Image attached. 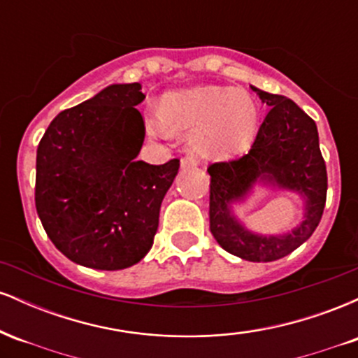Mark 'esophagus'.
Here are the masks:
<instances>
[{
	"instance_id": "esophagus-1",
	"label": "esophagus",
	"mask_w": 358,
	"mask_h": 358,
	"mask_svg": "<svg viewBox=\"0 0 358 358\" xmlns=\"http://www.w3.org/2000/svg\"><path fill=\"white\" fill-rule=\"evenodd\" d=\"M196 165H199V159H196L195 156L188 155V156H185V158H182V168H193Z\"/></svg>"
}]
</instances>
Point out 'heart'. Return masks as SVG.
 Masks as SVG:
<instances>
[{
    "instance_id": "1",
    "label": "heart",
    "mask_w": 358,
    "mask_h": 358,
    "mask_svg": "<svg viewBox=\"0 0 358 358\" xmlns=\"http://www.w3.org/2000/svg\"><path fill=\"white\" fill-rule=\"evenodd\" d=\"M145 121L156 138L193 129V143L203 155L225 156L252 141L259 126V109L245 90L202 85L165 94L159 110H148Z\"/></svg>"
}]
</instances>
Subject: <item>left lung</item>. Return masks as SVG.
I'll use <instances>...</instances> for the list:
<instances>
[{"instance_id":"left-lung-1","label":"left lung","mask_w":358,"mask_h":358,"mask_svg":"<svg viewBox=\"0 0 358 358\" xmlns=\"http://www.w3.org/2000/svg\"><path fill=\"white\" fill-rule=\"evenodd\" d=\"M269 113L259 126L249 153L208 166L210 232L222 249L250 262H271L306 242L322 220L327 202V166L320 151L315 121L293 101L250 85ZM256 187L296 192L303 200L300 224L282 234L254 233L235 208Z\"/></svg>"}]
</instances>
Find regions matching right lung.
<instances>
[{"label": "right lung", "instance_id": "1", "mask_svg": "<svg viewBox=\"0 0 358 358\" xmlns=\"http://www.w3.org/2000/svg\"><path fill=\"white\" fill-rule=\"evenodd\" d=\"M141 84H110L62 110L36 150L35 205L55 248L76 264L117 271L153 245L159 207L180 162H138Z\"/></svg>", "mask_w": 358, "mask_h": 358}]
</instances>
